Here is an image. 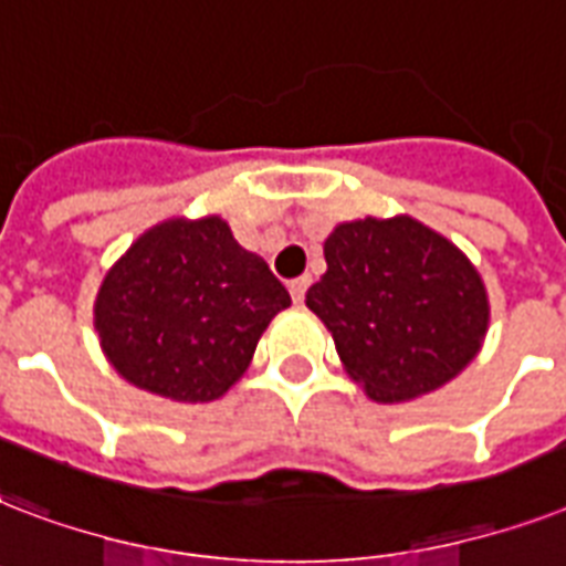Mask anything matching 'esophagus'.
I'll list each match as a JSON object with an SVG mask.
<instances>
[{"instance_id":"1","label":"esophagus","mask_w":566,"mask_h":566,"mask_svg":"<svg viewBox=\"0 0 566 566\" xmlns=\"http://www.w3.org/2000/svg\"><path fill=\"white\" fill-rule=\"evenodd\" d=\"M306 289H310V277L289 280V295H292V301H295V304H301V301H304Z\"/></svg>"}]
</instances>
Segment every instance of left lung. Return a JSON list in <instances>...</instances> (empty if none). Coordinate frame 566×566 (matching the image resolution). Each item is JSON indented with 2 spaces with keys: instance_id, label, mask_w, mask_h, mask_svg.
<instances>
[{
  "instance_id": "1",
  "label": "left lung",
  "mask_w": 566,
  "mask_h": 566,
  "mask_svg": "<svg viewBox=\"0 0 566 566\" xmlns=\"http://www.w3.org/2000/svg\"><path fill=\"white\" fill-rule=\"evenodd\" d=\"M313 310L354 380L392 405L451 380L479 354L488 292L479 271L413 218L352 221L324 242Z\"/></svg>"
}]
</instances>
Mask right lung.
I'll use <instances>...</instances> for the list:
<instances>
[{
  "instance_id": "right-lung-1",
  "label": "right lung",
  "mask_w": 566,
  "mask_h": 566,
  "mask_svg": "<svg viewBox=\"0 0 566 566\" xmlns=\"http://www.w3.org/2000/svg\"><path fill=\"white\" fill-rule=\"evenodd\" d=\"M292 304L256 253L221 218L153 227L96 295L105 357L138 389L212 401L248 369L262 331Z\"/></svg>"
}]
</instances>
